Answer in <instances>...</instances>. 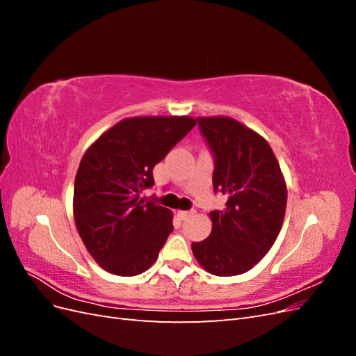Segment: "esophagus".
I'll use <instances>...</instances> for the list:
<instances>
[{"instance_id": "esophagus-1", "label": "esophagus", "mask_w": 356, "mask_h": 356, "mask_svg": "<svg viewBox=\"0 0 356 356\" xmlns=\"http://www.w3.org/2000/svg\"><path fill=\"white\" fill-rule=\"evenodd\" d=\"M196 213V211H178V217L182 220V221H186V220H188L191 215H195Z\"/></svg>"}]
</instances>
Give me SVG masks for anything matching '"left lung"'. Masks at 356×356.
<instances>
[{"label":"left lung","instance_id":"8db88e82","mask_svg":"<svg viewBox=\"0 0 356 356\" xmlns=\"http://www.w3.org/2000/svg\"><path fill=\"white\" fill-rule=\"evenodd\" d=\"M200 134L213 156V191L227 196L212 211L209 238L191 250L204 270L236 276L252 268L281 232L286 184L263 136L230 117H197Z\"/></svg>","mask_w":356,"mask_h":356}]
</instances>
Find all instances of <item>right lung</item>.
Wrapping results in <instances>:
<instances>
[{"instance_id":"1","label":"right lung","mask_w":356,"mask_h":356,"mask_svg":"<svg viewBox=\"0 0 356 356\" xmlns=\"http://www.w3.org/2000/svg\"><path fill=\"white\" fill-rule=\"evenodd\" d=\"M195 124L188 115L124 118L83 156L74 182V220L106 272L135 276L157 260L174 230L172 212L139 195L153 187V168Z\"/></svg>"}]
</instances>
